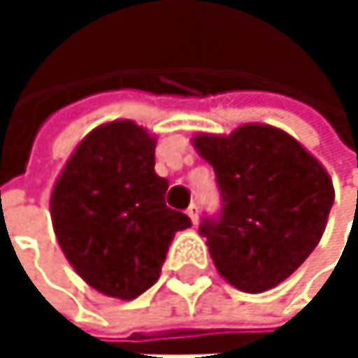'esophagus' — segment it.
<instances>
[{
  "label": "esophagus",
  "instance_id": "34e87169",
  "mask_svg": "<svg viewBox=\"0 0 358 358\" xmlns=\"http://www.w3.org/2000/svg\"><path fill=\"white\" fill-rule=\"evenodd\" d=\"M186 213H188V217H190L192 224L199 222V205H196V203H190V207L186 209Z\"/></svg>",
  "mask_w": 358,
  "mask_h": 358
}]
</instances>
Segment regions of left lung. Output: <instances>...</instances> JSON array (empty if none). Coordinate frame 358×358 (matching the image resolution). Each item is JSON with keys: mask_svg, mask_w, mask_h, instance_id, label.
Wrapping results in <instances>:
<instances>
[{"mask_svg": "<svg viewBox=\"0 0 358 358\" xmlns=\"http://www.w3.org/2000/svg\"><path fill=\"white\" fill-rule=\"evenodd\" d=\"M192 145L213 166L224 201L222 215L199 228L220 275L250 294L282 284L322 241L334 203L329 174L269 124L201 132Z\"/></svg>", "mask_w": 358, "mask_h": 358, "instance_id": "8db88e82", "label": "left lung"}]
</instances>
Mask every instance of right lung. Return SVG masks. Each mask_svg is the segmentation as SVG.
<instances>
[{"label": "right lung", "mask_w": 358, "mask_h": 358, "mask_svg": "<svg viewBox=\"0 0 358 358\" xmlns=\"http://www.w3.org/2000/svg\"><path fill=\"white\" fill-rule=\"evenodd\" d=\"M155 136L132 120L91 130L51 190L53 232L74 271L97 292L132 301L149 290L188 215L166 205Z\"/></svg>", "instance_id": "1"}]
</instances>
